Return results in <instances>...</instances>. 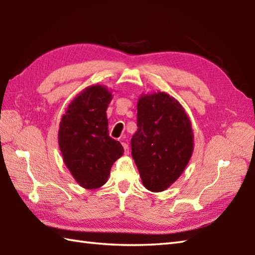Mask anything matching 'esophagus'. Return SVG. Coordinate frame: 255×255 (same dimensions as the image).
<instances>
[{
  "label": "esophagus",
  "mask_w": 255,
  "mask_h": 255,
  "mask_svg": "<svg viewBox=\"0 0 255 255\" xmlns=\"http://www.w3.org/2000/svg\"><path fill=\"white\" fill-rule=\"evenodd\" d=\"M123 148H124V152H125V154H128V153H129V147H128V144H126V143H124V142H123Z\"/></svg>",
  "instance_id": "34e87169"
}]
</instances>
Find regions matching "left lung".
I'll return each instance as SVG.
<instances>
[{"label": "left lung", "mask_w": 255, "mask_h": 255, "mask_svg": "<svg viewBox=\"0 0 255 255\" xmlns=\"http://www.w3.org/2000/svg\"><path fill=\"white\" fill-rule=\"evenodd\" d=\"M137 111L131 155L143 186L151 192H163L182 175L191 160L192 122L181 103L165 92L142 93Z\"/></svg>", "instance_id": "left-lung-1"}]
</instances>
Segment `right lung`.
<instances>
[{
	"instance_id": "obj_1",
	"label": "right lung",
	"mask_w": 255,
	"mask_h": 255,
	"mask_svg": "<svg viewBox=\"0 0 255 255\" xmlns=\"http://www.w3.org/2000/svg\"><path fill=\"white\" fill-rule=\"evenodd\" d=\"M106 85L85 88L68 105L59 125L58 142L67 169L81 187L104 185L124 148L108 134L107 107L113 94Z\"/></svg>"
}]
</instances>
